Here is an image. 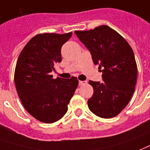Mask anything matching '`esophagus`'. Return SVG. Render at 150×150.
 I'll list each match as a JSON object with an SVG mask.
<instances>
[{
  "instance_id": "obj_1",
  "label": "esophagus",
  "mask_w": 150,
  "mask_h": 150,
  "mask_svg": "<svg viewBox=\"0 0 150 150\" xmlns=\"http://www.w3.org/2000/svg\"><path fill=\"white\" fill-rule=\"evenodd\" d=\"M86 81H79V86H83L84 85V84H86Z\"/></svg>"
}]
</instances>
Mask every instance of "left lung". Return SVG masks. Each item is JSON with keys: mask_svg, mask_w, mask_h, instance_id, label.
Returning a JSON list of instances; mask_svg holds the SVG:
<instances>
[{"mask_svg": "<svg viewBox=\"0 0 150 150\" xmlns=\"http://www.w3.org/2000/svg\"><path fill=\"white\" fill-rule=\"evenodd\" d=\"M75 33L90 51L93 63L103 67L102 83L89 82L93 94L88 107L99 117H115L127 105L135 89L138 68L133 50L118 32L106 25Z\"/></svg>", "mask_w": 150, "mask_h": 150, "instance_id": "obj_1", "label": "left lung"}]
</instances>
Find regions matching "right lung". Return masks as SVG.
<instances>
[{"label": "right lung", "mask_w": 150, "mask_h": 150, "mask_svg": "<svg viewBox=\"0 0 150 150\" xmlns=\"http://www.w3.org/2000/svg\"><path fill=\"white\" fill-rule=\"evenodd\" d=\"M71 34H37L17 60L14 74L17 93L25 109L42 123H52L64 116L79 85L76 77L53 79L50 74L54 64L61 62V47Z\"/></svg>", "instance_id": "1"}]
</instances>
